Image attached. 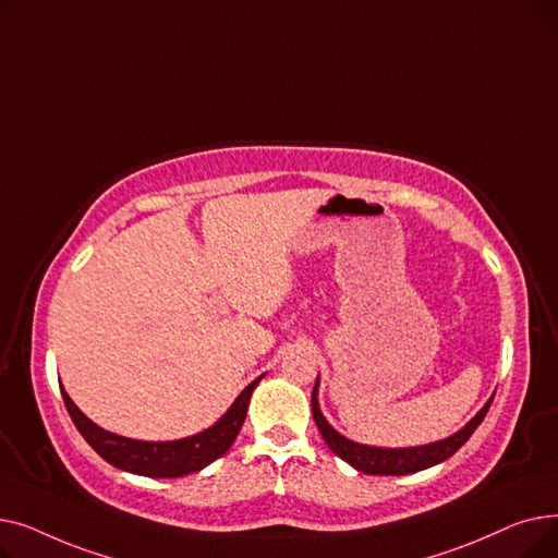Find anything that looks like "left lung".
<instances>
[{"label": "left lung", "instance_id": "obj_1", "mask_svg": "<svg viewBox=\"0 0 558 558\" xmlns=\"http://www.w3.org/2000/svg\"><path fill=\"white\" fill-rule=\"evenodd\" d=\"M316 393H318V377H316V385L312 391V414H314L320 436L326 438L328 448L339 459L357 468V471H362L364 475H409V473L425 471V468H429V465H436V463L450 459L468 441V438L473 436V432L480 427V423L484 421L488 407L493 402V398H490L471 423H468L463 429H459L457 434L444 438V441L416 446V448H373V446L355 444V441H350V438L341 436L324 418V414H320Z\"/></svg>", "mask_w": 558, "mask_h": 558}]
</instances>
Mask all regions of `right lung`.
Segmentation results:
<instances>
[{
    "label": "right lung",
    "instance_id": "add662e5",
    "mask_svg": "<svg viewBox=\"0 0 558 558\" xmlns=\"http://www.w3.org/2000/svg\"><path fill=\"white\" fill-rule=\"evenodd\" d=\"M257 383L259 377L253 379V383L238 396V400L232 402V407L213 427L187 438H179V441H162V444L135 441V438L110 434L87 418L72 402V398L65 393V389H61V393L81 436L110 465L133 475H144V477H183L190 473H198L201 468H205L228 452V448L232 446L234 438H238L246 421L248 400Z\"/></svg>",
    "mask_w": 558,
    "mask_h": 558
}]
</instances>
